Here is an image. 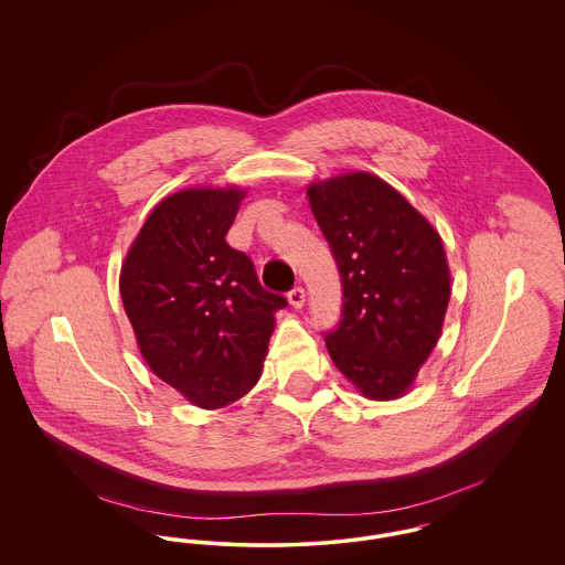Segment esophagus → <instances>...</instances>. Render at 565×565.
<instances>
[{
	"label": "esophagus",
	"instance_id": "34e87169",
	"mask_svg": "<svg viewBox=\"0 0 565 565\" xmlns=\"http://www.w3.org/2000/svg\"><path fill=\"white\" fill-rule=\"evenodd\" d=\"M288 300H290V305L295 309H302V305H305V290L300 286H296L295 290L288 295Z\"/></svg>",
	"mask_w": 565,
	"mask_h": 565
}]
</instances>
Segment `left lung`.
<instances>
[{
	"instance_id": "8db88e82",
	"label": "left lung",
	"mask_w": 565,
	"mask_h": 565,
	"mask_svg": "<svg viewBox=\"0 0 565 565\" xmlns=\"http://www.w3.org/2000/svg\"><path fill=\"white\" fill-rule=\"evenodd\" d=\"M343 284V320L326 334L334 366L369 401L408 394L440 339L451 270L438 231L369 171L307 186Z\"/></svg>"
}]
</instances>
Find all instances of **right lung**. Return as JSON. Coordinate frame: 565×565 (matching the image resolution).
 <instances>
[{
	"instance_id": "obj_1",
	"label": "right lung",
	"mask_w": 565,
	"mask_h": 565,
	"mask_svg": "<svg viewBox=\"0 0 565 565\" xmlns=\"http://www.w3.org/2000/svg\"><path fill=\"white\" fill-rule=\"evenodd\" d=\"M245 194L194 186L164 196L120 267V298L141 358L201 408L235 403L258 383L275 313L286 307L226 243Z\"/></svg>"
}]
</instances>
